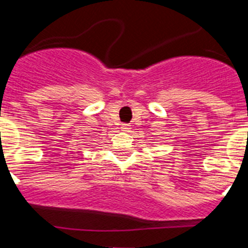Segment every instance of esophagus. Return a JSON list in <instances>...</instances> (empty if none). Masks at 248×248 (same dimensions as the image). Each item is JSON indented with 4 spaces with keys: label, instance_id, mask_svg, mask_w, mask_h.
Listing matches in <instances>:
<instances>
[{
    "label": "esophagus",
    "instance_id": "34e87169",
    "mask_svg": "<svg viewBox=\"0 0 248 248\" xmlns=\"http://www.w3.org/2000/svg\"><path fill=\"white\" fill-rule=\"evenodd\" d=\"M122 129L123 130H129V129H130V125H129V124H122Z\"/></svg>",
    "mask_w": 248,
    "mask_h": 248
}]
</instances>
